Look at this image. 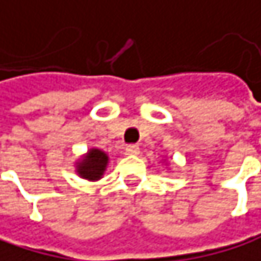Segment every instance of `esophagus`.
Returning a JSON list of instances; mask_svg holds the SVG:
<instances>
[{"label": "esophagus", "instance_id": "esophagus-1", "mask_svg": "<svg viewBox=\"0 0 261 261\" xmlns=\"http://www.w3.org/2000/svg\"><path fill=\"white\" fill-rule=\"evenodd\" d=\"M125 151H126V154H129V156H136V154H139V147H138V145H128V147L125 148Z\"/></svg>", "mask_w": 261, "mask_h": 261}]
</instances>
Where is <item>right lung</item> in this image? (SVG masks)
<instances>
[{
  "label": "right lung",
  "mask_w": 261,
  "mask_h": 261,
  "mask_svg": "<svg viewBox=\"0 0 261 261\" xmlns=\"http://www.w3.org/2000/svg\"><path fill=\"white\" fill-rule=\"evenodd\" d=\"M110 158L99 148H90L77 161H74V173L88 182H97L103 177Z\"/></svg>",
  "instance_id": "right-lung-1"
}]
</instances>
